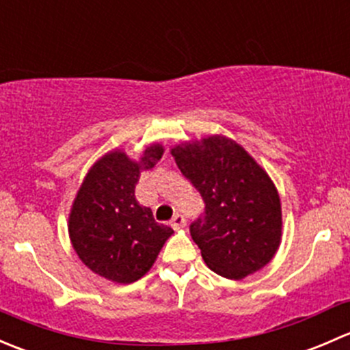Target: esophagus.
<instances>
[{
  "mask_svg": "<svg viewBox=\"0 0 350 350\" xmlns=\"http://www.w3.org/2000/svg\"><path fill=\"white\" fill-rule=\"evenodd\" d=\"M185 224H186V220L183 215H174L171 220V227L174 228V230H181V228H185Z\"/></svg>",
  "mask_w": 350,
  "mask_h": 350,
  "instance_id": "34e87169",
  "label": "esophagus"
}]
</instances>
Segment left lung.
Wrapping results in <instances>:
<instances>
[{"instance_id": "left-lung-1", "label": "left lung", "mask_w": 350, "mask_h": 350, "mask_svg": "<svg viewBox=\"0 0 350 350\" xmlns=\"http://www.w3.org/2000/svg\"><path fill=\"white\" fill-rule=\"evenodd\" d=\"M204 201L193 241L213 273L243 280L271 262L283 237L281 200L266 169L235 140L208 135L171 147Z\"/></svg>"}]
</instances>
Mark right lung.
I'll use <instances>...</instances> for the list:
<instances>
[{
  "label": "right lung",
  "instance_id": "add662e5",
  "mask_svg": "<svg viewBox=\"0 0 350 350\" xmlns=\"http://www.w3.org/2000/svg\"><path fill=\"white\" fill-rule=\"evenodd\" d=\"M164 154L150 144L139 159L113 149L84 176L67 220L69 239L81 262L98 276L130 284L154 266L172 228L157 224L150 208L135 200L140 172L152 169Z\"/></svg>",
  "mask_w": 350,
  "mask_h": 350
}]
</instances>
